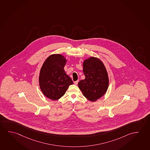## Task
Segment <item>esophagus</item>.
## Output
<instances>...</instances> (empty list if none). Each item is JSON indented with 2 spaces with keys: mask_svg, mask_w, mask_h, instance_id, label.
<instances>
[{
  "mask_svg": "<svg viewBox=\"0 0 150 150\" xmlns=\"http://www.w3.org/2000/svg\"><path fill=\"white\" fill-rule=\"evenodd\" d=\"M78 82L79 80H77V81H74V84H75V85H77V84H78Z\"/></svg>",
  "mask_w": 150,
  "mask_h": 150,
  "instance_id": "esophagus-1",
  "label": "esophagus"
}]
</instances>
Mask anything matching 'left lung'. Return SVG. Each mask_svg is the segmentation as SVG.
Instances as JSON below:
<instances>
[{
	"label": "left lung",
	"instance_id": "left-lung-1",
	"mask_svg": "<svg viewBox=\"0 0 150 150\" xmlns=\"http://www.w3.org/2000/svg\"><path fill=\"white\" fill-rule=\"evenodd\" d=\"M83 67L86 78L79 82V88L87 99L94 102L107 91L109 84L107 71L102 62L95 57L86 60Z\"/></svg>",
	"mask_w": 150,
	"mask_h": 150
}]
</instances>
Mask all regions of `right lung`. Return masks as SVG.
Wrapping results in <instances>:
<instances>
[{"label": "right lung", "instance_id": "obj_1", "mask_svg": "<svg viewBox=\"0 0 150 150\" xmlns=\"http://www.w3.org/2000/svg\"><path fill=\"white\" fill-rule=\"evenodd\" d=\"M66 59L60 54L48 57L40 69L39 83L40 90L47 98L57 100L62 98L73 81L64 71Z\"/></svg>", "mask_w": 150, "mask_h": 150}]
</instances>
